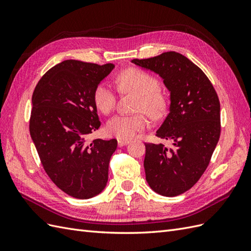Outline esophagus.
Instances as JSON below:
<instances>
[{"label": "esophagus", "instance_id": "1", "mask_svg": "<svg viewBox=\"0 0 251 251\" xmlns=\"http://www.w3.org/2000/svg\"><path fill=\"white\" fill-rule=\"evenodd\" d=\"M127 143H128V140H123V139H118V147H119V148L126 146Z\"/></svg>", "mask_w": 251, "mask_h": 251}]
</instances>
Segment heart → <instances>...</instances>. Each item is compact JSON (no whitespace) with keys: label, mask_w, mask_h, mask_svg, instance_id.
<instances>
[{"label":"heart","mask_w":251,"mask_h":251,"mask_svg":"<svg viewBox=\"0 0 251 251\" xmlns=\"http://www.w3.org/2000/svg\"><path fill=\"white\" fill-rule=\"evenodd\" d=\"M115 82L121 92H131L137 95L133 107V110L137 113L112 117L105 125L108 135L123 140L131 139L136 134L149 127L148 115L151 118L158 120L168 113L169 97L159 88V80L154 75L139 68L131 67L120 71ZM93 100L101 113L109 114L116 105V93L107 82H100L94 90Z\"/></svg>","instance_id":"obj_1"}]
</instances>
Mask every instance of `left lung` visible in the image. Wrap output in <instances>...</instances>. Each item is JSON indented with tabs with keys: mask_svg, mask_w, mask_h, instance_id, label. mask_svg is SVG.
Segmentation results:
<instances>
[{
	"mask_svg": "<svg viewBox=\"0 0 251 251\" xmlns=\"http://www.w3.org/2000/svg\"><path fill=\"white\" fill-rule=\"evenodd\" d=\"M132 63L160 75L171 92L170 113L156 136L173 147L146 142L144 170L156 193L175 197L192 188L204 174L221 134L220 100L200 68L170 51Z\"/></svg>",
	"mask_w": 251,
	"mask_h": 251,
	"instance_id": "1",
	"label": "left lung"
}]
</instances>
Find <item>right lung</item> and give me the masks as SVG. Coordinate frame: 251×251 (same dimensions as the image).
<instances>
[{"mask_svg": "<svg viewBox=\"0 0 251 251\" xmlns=\"http://www.w3.org/2000/svg\"><path fill=\"white\" fill-rule=\"evenodd\" d=\"M113 68L67 59L45 73L33 91L30 135L45 172L73 198H92L107 184L117 140L86 138L100 126L93 92Z\"/></svg>", "mask_w": 251, "mask_h": 251, "instance_id": "1", "label": "right lung"}]
</instances>
